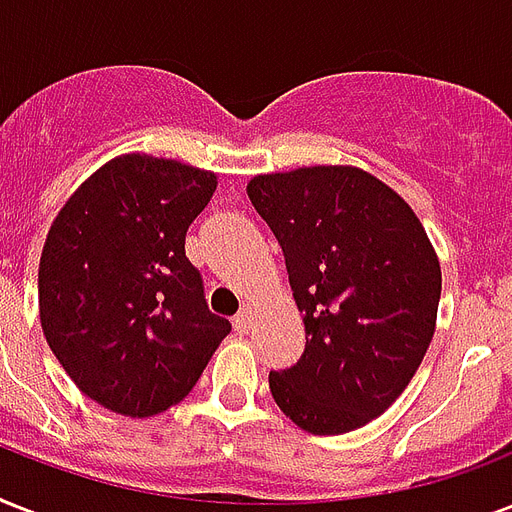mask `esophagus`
I'll return each mask as SVG.
<instances>
[{
    "label": "esophagus",
    "instance_id": "34e87169",
    "mask_svg": "<svg viewBox=\"0 0 512 512\" xmlns=\"http://www.w3.org/2000/svg\"><path fill=\"white\" fill-rule=\"evenodd\" d=\"M252 321H255V313H252V308H249V305H244V308L236 313L233 327H236V332H239V335H247L249 327H252Z\"/></svg>",
    "mask_w": 512,
    "mask_h": 512
}]
</instances>
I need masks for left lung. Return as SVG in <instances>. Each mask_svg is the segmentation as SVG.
Instances as JSON below:
<instances>
[{
	"label": "left lung",
	"instance_id": "obj_1",
	"mask_svg": "<svg viewBox=\"0 0 512 512\" xmlns=\"http://www.w3.org/2000/svg\"><path fill=\"white\" fill-rule=\"evenodd\" d=\"M249 201L279 241L305 350L271 372L273 401L313 436L380 417L428 353L441 265L420 217L358 167L257 175Z\"/></svg>",
	"mask_w": 512,
	"mask_h": 512
}]
</instances>
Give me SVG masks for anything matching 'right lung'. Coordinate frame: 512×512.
<instances>
[{"instance_id":"right-lung-1","label":"right lung","mask_w":512,"mask_h":512,"mask_svg":"<svg viewBox=\"0 0 512 512\" xmlns=\"http://www.w3.org/2000/svg\"><path fill=\"white\" fill-rule=\"evenodd\" d=\"M215 172L124 154L55 217L39 260L44 337L84 396L124 417L183 401L231 332L207 308L185 233Z\"/></svg>"}]
</instances>
